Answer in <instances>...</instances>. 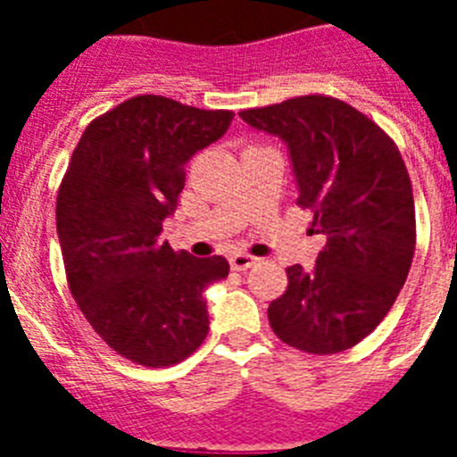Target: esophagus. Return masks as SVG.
<instances>
[{
    "label": "esophagus",
    "instance_id": "obj_1",
    "mask_svg": "<svg viewBox=\"0 0 457 457\" xmlns=\"http://www.w3.org/2000/svg\"><path fill=\"white\" fill-rule=\"evenodd\" d=\"M228 263H231V270L242 272V270L252 268V265L256 263V256H252V253H245V252H237L228 258Z\"/></svg>",
    "mask_w": 457,
    "mask_h": 457
}]
</instances>
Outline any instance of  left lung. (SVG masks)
Listing matches in <instances>:
<instances>
[{
	"label": "left lung",
	"mask_w": 457,
	"mask_h": 457,
	"mask_svg": "<svg viewBox=\"0 0 457 457\" xmlns=\"http://www.w3.org/2000/svg\"><path fill=\"white\" fill-rule=\"evenodd\" d=\"M252 128L288 144L300 196L327 237L316 265H290L270 304L272 332L290 348L337 354L385 320L410 272L417 220L401 151L375 120L343 100L311 93L242 109Z\"/></svg>",
	"instance_id": "left-lung-1"
}]
</instances>
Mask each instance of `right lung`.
<instances>
[{"instance_id": "obj_1", "label": "right lung", "mask_w": 457, "mask_h": 457, "mask_svg": "<svg viewBox=\"0 0 457 457\" xmlns=\"http://www.w3.org/2000/svg\"><path fill=\"white\" fill-rule=\"evenodd\" d=\"M228 109L135 96L87 125L56 194L68 288L109 348L146 369L187 359L208 334L204 290L221 256L173 252L160 237L185 187V162L220 139Z\"/></svg>"}]
</instances>
